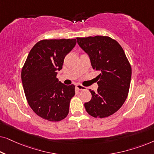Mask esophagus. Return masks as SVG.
Segmentation results:
<instances>
[{
    "label": "esophagus",
    "mask_w": 154,
    "mask_h": 154,
    "mask_svg": "<svg viewBox=\"0 0 154 154\" xmlns=\"http://www.w3.org/2000/svg\"><path fill=\"white\" fill-rule=\"evenodd\" d=\"M76 88H77L78 90H84L86 89L85 87H84V86L81 85V84H77V85H76Z\"/></svg>",
    "instance_id": "esophagus-1"
}]
</instances>
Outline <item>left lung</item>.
Returning <instances> with one entry per match:
<instances>
[{"label": "left lung", "mask_w": 154, "mask_h": 154, "mask_svg": "<svg viewBox=\"0 0 154 154\" xmlns=\"http://www.w3.org/2000/svg\"><path fill=\"white\" fill-rule=\"evenodd\" d=\"M80 47L89 56L96 77L97 91L90 89L92 99L84 104L94 118H106L116 112L127 98L132 69L125 52L116 41L109 36L76 38Z\"/></svg>", "instance_id": "obj_1"}]
</instances>
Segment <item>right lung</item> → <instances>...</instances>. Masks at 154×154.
I'll list each match as a JSON object with an SVG mask.
<instances>
[{
    "instance_id": "1",
    "label": "right lung",
    "mask_w": 154,
    "mask_h": 154,
    "mask_svg": "<svg viewBox=\"0 0 154 154\" xmlns=\"http://www.w3.org/2000/svg\"><path fill=\"white\" fill-rule=\"evenodd\" d=\"M75 44V38L42 40L29 52L22 70V85L29 106L42 119L56 122L68 115L75 85L59 81L57 71Z\"/></svg>"
}]
</instances>
